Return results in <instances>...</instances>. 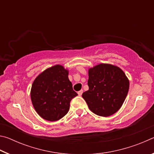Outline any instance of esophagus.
<instances>
[{
	"instance_id": "obj_1",
	"label": "esophagus",
	"mask_w": 154,
	"mask_h": 154,
	"mask_svg": "<svg viewBox=\"0 0 154 154\" xmlns=\"http://www.w3.org/2000/svg\"><path fill=\"white\" fill-rule=\"evenodd\" d=\"M82 93H83V90H81L80 91H79V92H77V94H78V95L79 96H82Z\"/></svg>"
}]
</instances>
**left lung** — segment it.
Returning <instances> with one entry per match:
<instances>
[{
    "label": "left lung",
    "mask_w": 154,
    "mask_h": 154,
    "mask_svg": "<svg viewBox=\"0 0 154 154\" xmlns=\"http://www.w3.org/2000/svg\"><path fill=\"white\" fill-rule=\"evenodd\" d=\"M89 90L82 94L90 110L109 117L123 105L129 90V79L119 66L100 63L88 69Z\"/></svg>",
    "instance_id": "obj_1"
}]
</instances>
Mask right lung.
Wrapping results in <instances>:
<instances>
[{
    "instance_id": "right-lung-1",
    "label": "right lung",
    "mask_w": 154,
    "mask_h": 154,
    "mask_svg": "<svg viewBox=\"0 0 154 154\" xmlns=\"http://www.w3.org/2000/svg\"><path fill=\"white\" fill-rule=\"evenodd\" d=\"M77 94L72 90L69 70L60 64L45 69L35 78L30 90L32 105L45 120L60 119L70 108V102Z\"/></svg>"
}]
</instances>
